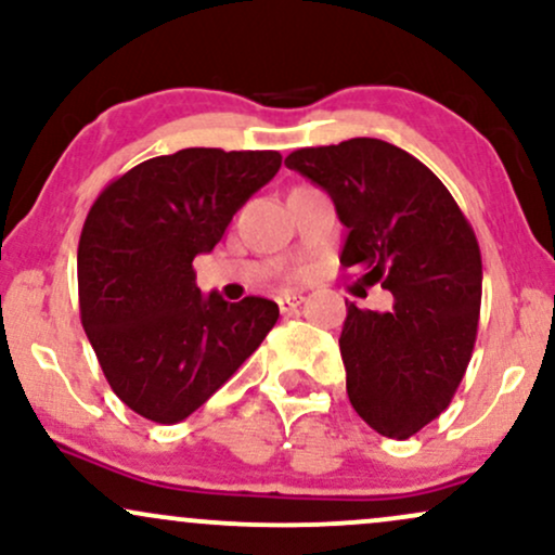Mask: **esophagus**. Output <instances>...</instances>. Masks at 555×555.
<instances>
[{"label": "esophagus", "mask_w": 555, "mask_h": 555, "mask_svg": "<svg viewBox=\"0 0 555 555\" xmlns=\"http://www.w3.org/2000/svg\"><path fill=\"white\" fill-rule=\"evenodd\" d=\"M302 295H297V292H284V295H279L276 297V302H279V310H282V313H289V310H295L297 305H302Z\"/></svg>", "instance_id": "34e87169"}]
</instances>
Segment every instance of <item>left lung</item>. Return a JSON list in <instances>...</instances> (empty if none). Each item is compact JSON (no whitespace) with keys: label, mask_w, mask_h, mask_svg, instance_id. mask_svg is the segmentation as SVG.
<instances>
[{"label":"left lung","mask_w":555,"mask_h":555,"mask_svg":"<svg viewBox=\"0 0 555 555\" xmlns=\"http://www.w3.org/2000/svg\"><path fill=\"white\" fill-rule=\"evenodd\" d=\"M284 164L334 201L344 269L393 295L388 313L349 302L339 349L354 412L404 441L451 404L473 358L482 297L473 227L446 184L386 140L299 149Z\"/></svg>","instance_id":"left-lung-1"}]
</instances>
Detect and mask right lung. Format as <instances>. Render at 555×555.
<instances>
[{"instance_id":"right-lung-1","label":"right lung","mask_w":555,"mask_h":555,"mask_svg":"<svg viewBox=\"0 0 555 555\" xmlns=\"http://www.w3.org/2000/svg\"><path fill=\"white\" fill-rule=\"evenodd\" d=\"M279 167V151L184 149L95 197L78 245L80 321L112 391L140 417L193 415L276 323L266 297H203L193 260Z\"/></svg>"}]
</instances>
